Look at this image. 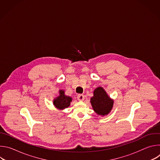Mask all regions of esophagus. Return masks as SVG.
Listing matches in <instances>:
<instances>
[{"instance_id": "esophagus-1", "label": "esophagus", "mask_w": 160, "mask_h": 160, "mask_svg": "<svg viewBox=\"0 0 160 160\" xmlns=\"http://www.w3.org/2000/svg\"><path fill=\"white\" fill-rule=\"evenodd\" d=\"M77 99L78 101H83L85 98H84V96L83 94H78L77 96Z\"/></svg>"}]
</instances>
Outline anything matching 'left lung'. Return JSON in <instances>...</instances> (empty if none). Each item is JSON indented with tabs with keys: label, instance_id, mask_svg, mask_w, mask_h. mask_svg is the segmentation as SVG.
Listing matches in <instances>:
<instances>
[{
	"label": "left lung",
	"instance_id": "obj_1",
	"mask_svg": "<svg viewBox=\"0 0 160 160\" xmlns=\"http://www.w3.org/2000/svg\"><path fill=\"white\" fill-rule=\"evenodd\" d=\"M90 102L94 110L101 115L108 114L113 106V101L109 98L105 90L101 87L95 89L94 96L90 99Z\"/></svg>",
	"mask_w": 160,
	"mask_h": 160
}]
</instances>
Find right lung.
<instances>
[{
	"label": "right lung",
	"mask_w": 160,
	"mask_h": 160,
	"mask_svg": "<svg viewBox=\"0 0 160 160\" xmlns=\"http://www.w3.org/2000/svg\"><path fill=\"white\" fill-rule=\"evenodd\" d=\"M60 95L54 101V106L60 109H64L68 108L70 105V102L72 101V99L69 97L64 95V92L63 90L59 91Z\"/></svg>",
	"instance_id": "add662e5"
}]
</instances>
